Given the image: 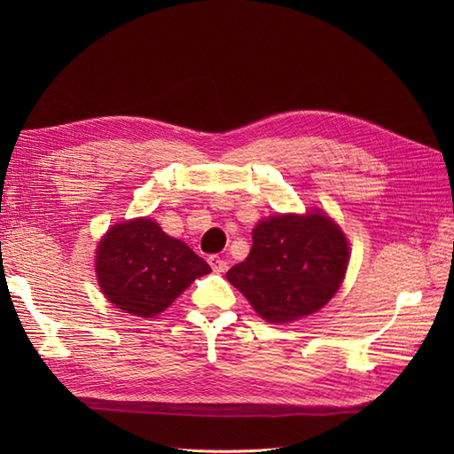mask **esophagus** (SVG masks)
I'll use <instances>...</instances> for the list:
<instances>
[{
  "label": "esophagus",
  "mask_w": 454,
  "mask_h": 454,
  "mask_svg": "<svg viewBox=\"0 0 454 454\" xmlns=\"http://www.w3.org/2000/svg\"><path fill=\"white\" fill-rule=\"evenodd\" d=\"M208 263L214 269V272H225L227 267H229L227 261L223 257H219V255H210L208 257Z\"/></svg>",
  "instance_id": "34e87169"
}]
</instances>
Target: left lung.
Returning a JSON list of instances; mask_svg holds the SVG:
<instances>
[{
  "label": "left lung",
  "mask_w": 454,
  "mask_h": 454,
  "mask_svg": "<svg viewBox=\"0 0 454 454\" xmlns=\"http://www.w3.org/2000/svg\"><path fill=\"white\" fill-rule=\"evenodd\" d=\"M252 250L227 280L269 324H292L324 309L347 277L350 244L320 208L272 214L252 231Z\"/></svg>",
  "instance_id": "1"
}]
</instances>
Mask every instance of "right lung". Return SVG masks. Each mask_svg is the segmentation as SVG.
<instances>
[{
  "label": "right lung",
  "mask_w": 454,
  "mask_h": 454,
  "mask_svg": "<svg viewBox=\"0 0 454 454\" xmlns=\"http://www.w3.org/2000/svg\"><path fill=\"white\" fill-rule=\"evenodd\" d=\"M100 292L122 312L153 318L212 269L189 246L149 217L109 227L94 252Z\"/></svg>",
  "instance_id": "obj_1"
}]
</instances>
